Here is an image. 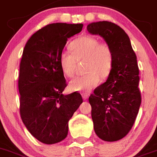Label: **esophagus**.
I'll return each mask as SVG.
<instances>
[{"label": "esophagus", "mask_w": 157, "mask_h": 157, "mask_svg": "<svg viewBox=\"0 0 157 157\" xmlns=\"http://www.w3.org/2000/svg\"><path fill=\"white\" fill-rule=\"evenodd\" d=\"M82 97H83L84 100H87L88 98L89 95L87 94H86V93H84V94H82Z\"/></svg>", "instance_id": "esophagus-1"}]
</instances>
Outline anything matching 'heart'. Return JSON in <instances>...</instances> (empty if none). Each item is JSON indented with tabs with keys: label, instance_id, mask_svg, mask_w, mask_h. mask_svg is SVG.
I'll return each instance as SVG.
<instances>
[{
	"label": "heart",
	"instance_id": "obj_1",
	"mask_svg": "<svg viewBox=\"0 0 157 157\" xmlns=\"http://www.w3.org/2000/svg\"><path fill=\"white\" fill-rule=\"evenodd\" d=\"M69 52H63L59 58L60 67L64 75H74L77 62L85 59L84 71L87 73L78 76L70 82L73 91L88 92L98 86L100 77H108L113 64V53L105 43H99L97 38L84 36L73 40L69 45Z\"/></svg>",
	"mask_w": 157,
	"mask_h": 157
}]
</instances>
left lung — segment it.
Here are the masks:
<instances>
[{"label":"left lung","mask_w":157,"mask_h":157,"mask_svg":"<svg viewBox=\"0 0 157 157\" xmlns=\"http://www.w3.org/2000/svg\"><path fill=\"white\" fill-rule=\"evenodd\" d=\"M87 29L91 34L101 36L113 53L108 78L94 89L89 102L97 136L105 142H115L126 136L131 129L142 101L136 55L129 36L115 23L91 22Z\"/></svg>","instance_id":"1"}]
</instances>
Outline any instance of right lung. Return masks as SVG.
<instances>
[{
    "label": "right lung",
    "instance_id": "obj_1",
    "mask_svg": "<svg viewBox=\"0 0 157 157\" xmlns=\"http://www.w3.org/2000/svg\"><path fill=\"white\" fill-rule=\"evenodd\" d=\"M83 24H49L33 33L22 52L19 77L20 114L29 133L44 144L68 135L69 121L83 99L80 93L64 95L66 79L59 64L68 38Z\"/></svg>",
    "mask_w": 157,
    "mask_h": 157
}]
</instances>
